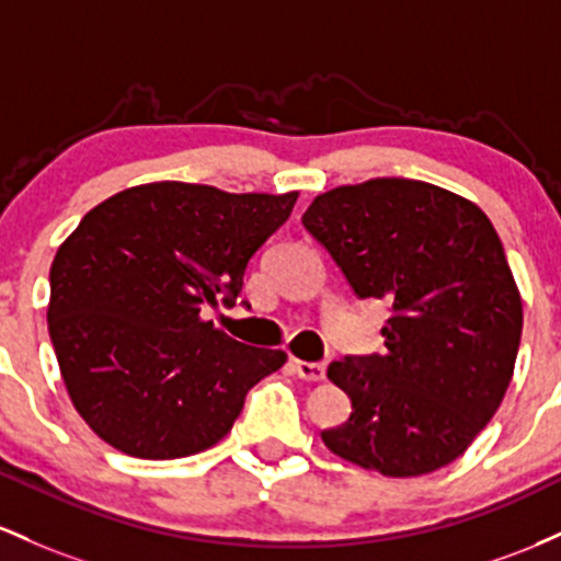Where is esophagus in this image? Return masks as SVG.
<instances>
[{
    "instance_id": "1",
    "label": "esophagus",
    "mask_w": 561,
    "mask_h": 561,
    "mask_svg": "<svg viewBox=\"0 0 561 561\" xmlns=\"http://www.w3.org/2000/svg\"><path fill=\"white\" fill-rule=\"evenodd\" d=\"M294 370H297L299 379L305 381H323L325 379V363H305V360H294Z\"/></svg>"
}]
</instances>
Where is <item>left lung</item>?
I'll return each instance as SVG.
<instances>
[{
	"instance_id": "left-lung-1",
	"label": "left lung",
	"mask_w": 561,
	"mask_h": 561,
	"mask_svg": "<svg viewBox=\"0 0 561 561\" xmlns=\"http://www.w3.org/2000/svg\"><path fill=\"white\" fill-rule=\"evenodd\" d=\"M360 299L392 305L383 355L333 360L350 421L333 456L383 477L448 467L499 411L517 363L522 297L480 206L421 180L320 193L301 214Z\"/></svg>"
}]
</instances>
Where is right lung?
Segmentation results:
<instances>
[{
    "mask_svg": "<svg viewBox=\"0 0 561 561\" xmlns=\"http://www.w3.org/2000/svg\"><path fill=\"white\" fill-rule=\"evenodd\" d=\"M297 198L148 182L105 198L60 243L49 339L68 398L103 443L148 461L196 456L283 368L286 352L236 342L201 310L219 294L232 305Z\"/></svg>",
    "mask_w": 561,
    "mask_h": 561,
    "instance_id": "1",
    "label": "right lung"
}]
</instances>
